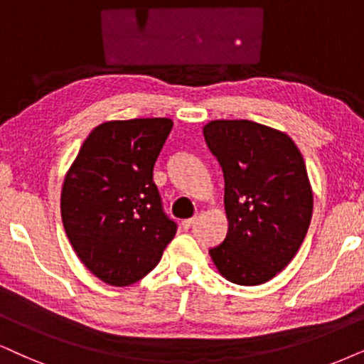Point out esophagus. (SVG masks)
Wrapping results in <instances>:
<instances>
[{"label": "esophagus", "mask_w": 364, "mask_h": 364, "mask_svg": "<svg viewBox=\"0 0 364 364\" xmlns=\"http://www.w3.org/2000/svg\"><path fill=\"white\" fill-rule=\"evenodd\" d=\"M195 222H196V216H193V218H188V220H183L181 227L185 228V230H188V228H191L193 225H195Z\"/></svg>", "instance_id": "1"}]
</instances>
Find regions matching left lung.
Segmentation results:
<instances>
[{
	"label": "left lung",
	"instance_id": "left-lung-1",
	"mask_svg": "<svg viewBox=\"0 0 364 364\" xmlns=\"http://www.w3.org/2000/svg\"><path fill=\"white\" fill-rule=\"evenodd\" d=\"M203 136L225 178L228 232L210 255L238 285L274 279L296 257L312 216L304 158L285 132L264 124L211 121Z\"/></svg>",
	"mask_w": 364,
	"mask_h": 364
}]
</instances>
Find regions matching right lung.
Here are the masks:
<instances>
[{
	"label": "right lung",
	"instance_id": "obj_1",
	"mask_svg": "<svg viewBox=\"0 0 364 364\" xmlns=\"http://www.w3.org/2000/svg\"><path fill=\"white\" fill-rule=\"evenodd\" d=\"M171 129L166 117L100 124L63 179V228L82 264L105 284L141 280L176 235L153 181Z\"/></svg>",
	"mask_w": 364,
	"mask_h": 364
}]
</instances>
